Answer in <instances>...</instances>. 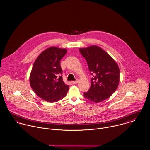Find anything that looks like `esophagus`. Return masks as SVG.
<instances>
[{
    "instance_id": "obj_1",
    "label": "esophagus",
    "mask_w": 150,
    "mask_h": 150,
    "mask_svg": "<svg viewBox=\"0 0 150 150\" xmlns=\"http://www.w3.org/2000/svg\"><path fill=\"white\" fill-rule=\"evenodd\" d=\"M79 83V80H76V81H71V83L73 84H77V83Z\"/></svg>"
}]
</instances>
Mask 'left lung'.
I'll list each match as a JSON object with an SVG mask.
<instances>
[{"mask_svg":"<svg viewBox=\"0 0 150 150\" xmlns=\"http://www.w3.org/2000/svg\"><path fill=\"white\" fill-rule=\"evenodd\" d=\"M87 62L91 78V84L84 97L98 103L108 99L117 89L120 81V69L115 61L100 47L91 45L80 48Z\"/></svg>","mask_w":150,"mask_h":150,"instance_id":"obj_1","label":"left lung"}]
</instances>
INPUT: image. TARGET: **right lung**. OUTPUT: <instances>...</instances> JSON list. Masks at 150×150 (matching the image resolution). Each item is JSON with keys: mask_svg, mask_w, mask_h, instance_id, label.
Listing matches in <instances>:
<instances>
[{"mask_svg": "<svg viewBox=\"0 0 150 150\" xmlns=\"http://www.w3.org/2000/svg\"><path fill=\"white\" fill-rule=\"evenodd\" d=\"M67 50L51 47L36 59L30 74V85L35 93L48 102H56L67 94L69 86L62 79L61 60Z\"/></svg>", "mask_w": 150, "mask_h": 150, "instance_id": "add662e5", "label": "right lung"}]
</instances>
